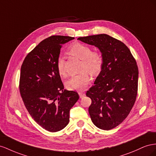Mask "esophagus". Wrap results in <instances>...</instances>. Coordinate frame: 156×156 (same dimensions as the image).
I'll return each mask as SVG.
<instances>
[{"label": "esophagus", "instance_id": "esophagus-1", "mask_svg": "<svg viewBox=\"0 0 156 156\" xmlns=\"http://www.w3.org/2000/svg\"><path fill=\"white\" fill-rule=\"evenodd\" d=\"M78 95H79V96H80V98H82V97H83L84 96L86 95L85 93H83V92H82V91L78 92Z\"/></svg>", "mask_w": 156, "mask_h": 156}]
</instances>
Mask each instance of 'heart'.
<instances>
[{
	"label": "heart",
	"mask_w": 156,
	"mask_h": 156,
	"mask_svg": "<svg viewBox=\"0 0 156 156\" xmlns=\"http://www.w3.org/2000/svg\"><path fill=\"white\" fill-rule=\"evenodd\" d=\"M70 55L82 59L80 73L74 75L66 82V86L69 90L82 91L85 89L90 80V74H99L103 65V57L98 51H92L91 48L80 42H74L69 48ZM57 72L61 76H66L65 62L63 57H59L56 62Z\"/></svg>",
	"instance_id": "heart-1"
}]
</instances>
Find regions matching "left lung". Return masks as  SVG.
<instances>
[{
    "label": "left lung",
    "mask_w": 156,
    "mask_h": 156,
    "mask_svg": "<svg viewBox=\"0 0 156 156\" xmlns=\"http://www.w3.org/2000/svg\"><path fill=\"white\" fill-rule=\"evenodd\" d=\"M78 39L97 47L103 55V67L86 96L91 99L88 110L93 124L110 130L127 117L135 103L139 78L136 60L125 44L108 34Z\"/></svg>",
    "instance_id": "left-lung-1"
}]
</instances>
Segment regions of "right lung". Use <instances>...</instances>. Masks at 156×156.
I'll list each match as a JSON object with an SVG mask.
<instances>
[{"instance_id": "add662e5", "label": "right lung", "mask_w": 156, "mask_h": 156, "mask_svg": "<svg viewBox=\"0 0 156 156\" xmlns=\"http://www.w3.org/2000/svg\"><path fill=\"white\" fill-rule=\"evenodd\" d=\"M74 38L55 35L44 39L27 55L21 67L23 103L34 121L50 132L68 125L69 111L79 99L77 92L64 90L56 67L62 45Z\"/></svg>"}]
</instances>
